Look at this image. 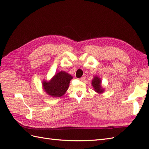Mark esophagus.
<instances>
[{
    "instance_id": "obj_1",
    "label": "esophagus",
    "mask_w": 149,
    "mask_h": 149,
    "mask_svg": "<svg viewBox=\"0 0 149 149\" xmlns=\"http://www.w3.org/2000/svg\"><path fill=\"white\" fill-rule=\"evenodd\" d=\"M85 79H86L85 76H83V77H81V78L79 79V80L81 81H84L85 80Z\"/></svg>"
}]
</instances>
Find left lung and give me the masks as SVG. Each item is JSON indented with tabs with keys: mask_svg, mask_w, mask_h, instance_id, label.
I'll return each mask as SVG.
<instances>
[{
	"mask_svg": "<svg viewBox=\"0 0 149 149\" xmlns=\"http://www.w3.org/2000/svg\"><path fill=\"white\" fill-rule=\"evenodd\" d=\"M93 87L94 88V91L99 94H102L104 92V89L101 86V79L97 76H95L93 78L91 82Z\"/></svg>",
	"mask_w": 149,
	"mask_h": 149,
	"instance_id": "obj_1",
	"label": "left lung"
}]
</instances>
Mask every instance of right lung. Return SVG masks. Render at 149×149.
I'll return each instance as SVG.
<instances>
[{"instance_id": "right-lung-1", "label": "right lung", "mask_w": 149, "mask_h": 149, "mask_svg": "<svg viewBox=\"0 0 149 149\" xmlns=\"http://www.w3.org/2000/svg\"><path fill=\"white\" fill-rule=\"evenodd\" d=\"M73 76L63 71H61L54 75L49 80H43L42 86L44 91L48 95L53 97H58L64 95L69 88L70 82Z\"/></svg>"}]
</instances>
